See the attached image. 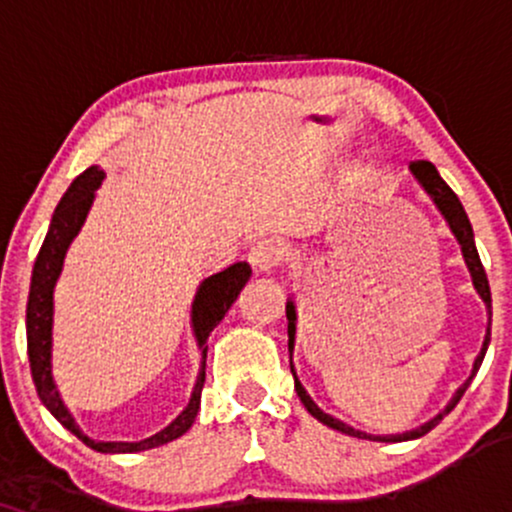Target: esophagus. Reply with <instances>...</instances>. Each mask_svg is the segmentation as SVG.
Here are the masks:
<instances>
[{"label":"esophagus","mask_w":512,"mask_h":512,"mask_svg":"<svg viewBox=\"0 0 512 512\" xmlns=\"http://www.w3.org/2000/svg\"><path fill=\"white\" fill-rule=\"evenodd\" d=\"M279 260H281V250L276 248L272 240H262V243L252 245L248 252V262L255 274H272Z\"/></svg>","instance_id":"obj_1"}]
</instances>
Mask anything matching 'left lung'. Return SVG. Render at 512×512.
Segmentation results:
<instances>
[{
    "label": "left lung",
    "instance_id": "8db88e82",
    "mask_svg": "<svg viewBox=\"0 0 512 512\" xmlns=\"http://www.w3.org/2000/svg\"><path fill=\"white\" fill-rule=\"evenodd\" d=\"M411 175H414L416 182H419L421 187H424V192L428 197L433 199V204H436L440 214H443V219L448 221L452 236L457 238V243H460L462 248V257H464V264H467L469 274H472V284L477 293L481 296V301L486 303V310H489V327H486V337H484V346H481L477 361H474V368H472V375H469L467 380H464V385L460 390L452 395V399L448 402V407L440 411L438 416H433L431 421H426L424 426L414 428V431H407V433H397V436H370V433H363V431H356V428H351L349 424H344V421L334 419V416L325 414L317 404L310 399L308 392H305V387L301 385V380L296 378V370H293V363H291V373H293V380H296V392L298 397H301L303 407L310 411V414L315 416L320 424L334 428V431H342L346 436H354V438H368V440H383V443H402V440H414V438H421L426 436L431 428H436L440 421H443L445 414H450L452 409H455V404L460 402L464 390H467L469 383H472V378L477 375V370L481 366V361H484L486 356V349H489V342H491V289H489V279H486V272H484V264L479 260V252H477V245H474V233H472V223L467 219V211H464L462 202L457 199L455 192L450 190L448 182L440 178V173L433 166L431 161H414L409 166ZM286 317H289V351L293 354V344H296V305L293 301L286 303Z\"/></svg>",
    "mask_w": 512,
    "mask_h": 512
}]
</instances>
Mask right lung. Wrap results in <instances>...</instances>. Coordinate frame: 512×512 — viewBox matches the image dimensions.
Wrapping results in <instances>:
<instances>
[{
	"label": "right lung",
	"instance_id": "add662e5",
	"mask_svg": "<svg viewBox=\"0 0 512 512\" xmlns=\"http://www.w3.org/2000/svg\"><path fill=\"white\" fill-rule=\"evenodd\" d=\"M105 173L98 166L86 168L84 173L76 178L64 197L57 204L55 214H52L48 236L43 240V248L38 252V260L33 264L31 276V293H28V308H26V339H28V361H31V375L35 390H38L40 402L48 407L60 424L72 431L81 443L88 445L96 452H142L166 445L170 440L180 438L182 433L190 431L195 424V416L202 402V387H204V368H207V339L214 332V327L223 320L233 303H236L238 293L248 284L252 269L248 262L231 264L223 272L209 276L199 284L195 303H192V330L199 351H202V368H199L195 390H192L190 402L180 411L178 419L173 424L163 428L156 436L139 440V443H96L76 426L74 416L64 407L60 392H57L55 380H52V291H55L57 276L62 272L64 255H67L69 243L76 238V233L84 226L88 209H91L96 190L101 187Z\"/></svg>",
	"mask_w": 512,
	"mask_h": 512
}]
</instances>
